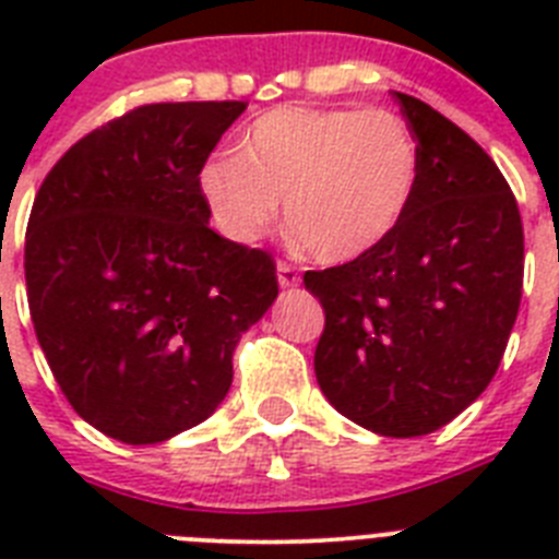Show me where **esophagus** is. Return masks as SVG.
<instances>
[{
  "mask_svg": "<svg viewBox=\"0 0 559 559\" xmlns=\"http://www.w3.org/2000/svg\"><path fill=\"white\" fill-rule=\"evenodd\" d=\"M276 280H280L283 288H294V285L302 283L299 269H296L294 263H288V260H280V263H276Z\"/></svg>",
  "mask_w": 559,
  "mask_h": 559,
  "instance_id": "esophagus-1",
  "label": "esophagus"
}]
</instances>
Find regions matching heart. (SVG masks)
<instances>
[{"instance_id":"obj_1","label":"heart","mask_w":559,"mask_h":559,"mask_svg":"<svg viewBox=\"0 0 559 559\" xmlns=\"http://www.w3.org/2000/svg\"><path fill=\"white\" fill-rule=\"evenodd\" d=\"M419 165L417 136L386 108L280 106L246 128L237 153H212L199 167V192L235 243L260 240L285 199L305 249L344 263L406 218Z\"/></svg>"}]
</instances>
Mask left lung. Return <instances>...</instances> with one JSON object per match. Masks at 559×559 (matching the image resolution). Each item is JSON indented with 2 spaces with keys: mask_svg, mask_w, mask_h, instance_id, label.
<instances>
[{
  "mask_svg": "<svg viewBox=\"0 0 559 559\" xmlns=\"http://www.w3.org/2000/svg\"><path fill=\"white\" fill-rule=\"evenodd\" d=\"M419 145L406 218L367 254L305 271L324 308L313 367L324 397L380 437L448 426L490 386L523 290L510 185L448 117L394 92Z\"/></svg>",
  "mask_w": 559,
  "mask_h": 559,
  "instance_id": "8db88e82",
  "label": "left lung"
}]
</instances>
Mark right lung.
I'll return each mask as SVG.
<instances>
[{
    "instance_id": "right-lung-1",
    "label": "right lung",
    "mask_w": 559,
    "mask_h": 559,
    "mask_svg": "<svg viewBox=\"0 0 559 559\" xmlns=\"http://www.w3.org/2000/svg\"><path fill=\"white\" fill-rule=\"evenodd\" d=\"M240 100L151 103L95 128L36 192L29 319L69 406L128 445L199 426L280 294L269 251L210 226L199 167Z\"/></svg>"
}]
</instances>
